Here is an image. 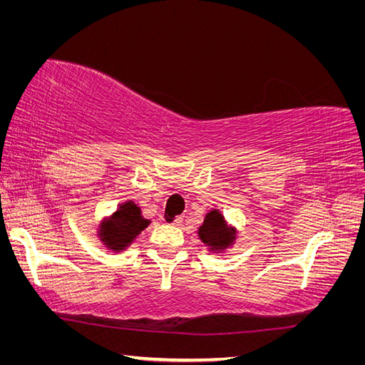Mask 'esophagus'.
<instances>
[{
    "mask_svg": "<svg viewBox=\"0 0 365 365\" xmlns=\"http://www.w3.org/2000/svg\"><path fill=\"white\" fill-rule=\"evenodd\" d=\"M161 219L164 220L165 224L180 225V224H182V219H184V216H175V217H170L168 213H165V215H163V216H161Z\"/></svg>",
    "mask_w": 365,
    "mask_h": 365,
    "instance_id": "obj_1",
    "label": "esophagus"
}]
</instances>
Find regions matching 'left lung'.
<instances>
[{"label": "left lung", "instance_id": "8db88e82", "mask_svg": "<svg viewBox=\"0 0 365 365\" xmlns=\"http://www.w3.org/2000/svg\"><path fill=\"white\" fill-rule=\"evenodd\" d=\"M197 235H200V239L212 251H222L235 242L236 230L228 228L219 210H212L204 217V224L197 230Z\"/></svg>", "mask_w": 365, "mask_h": 365}]
</instances>
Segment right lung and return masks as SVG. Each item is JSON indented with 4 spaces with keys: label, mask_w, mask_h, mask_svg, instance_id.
<instances>
[{
    "label": "right lung",
    "mask_w": 365,
    "mask_h": 365,
    "mask_svg": "<svg viewBox=\"0 0 365 365\" xmlns=\"http://www.w3.org/2000/svg\"><path fill=\"white\" fill-rule=\"evenodd\" d=\"M150 222L132 201L121 204L117 212L98 230V237L113 251H123Z\"/></svg>",
    "instance_id": "1"
}]
</instances>
